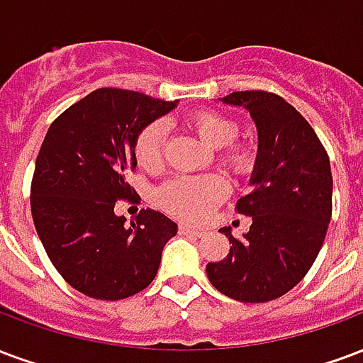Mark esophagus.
I'll use <instances>...</instances> for the list:
<instances>
[{
  "label": "esophagus",
  "mask_w": 363,
  "mask_h": 363,
  "mask_svg": "<svg viewBox=\"0 0 363 363\" xmlns=\"http://www.w3.org/2000/svg\"><path fill=\"white\" fill-rule=\"evenodd\" d=\"M182 235H190V236H202L203 230L202 229H196V227H190V225H181L179 227Z\"/></svg>",
  "instance_id": "esophagus-1"
}]
</instances>
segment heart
Here are the masks:
<instances>
[{"instance_id": "heart-1", "label": "heart", "mask_w": 363, "mask_h": 363, "mask_svg": "<svg viewBox=\"0 0 363 363\" xmlns=\"http://www.w3.org/2000/svg\"><path fill=\"white\" fill-rule=\"evenodd\" d=\"M190 125L198 136L213 150H223V165L233 174H248L254 169L256 154L246 146H233L238 136V125L227 115L202 109L190 117ZM167 127L154 121L142 128L134 142V155L144 169H157L163 161ZM227 196V184L217 174L177 177L157 190V203L171 216L186 221L202 219L209 209Z\"/></svg>"}]
</instances>
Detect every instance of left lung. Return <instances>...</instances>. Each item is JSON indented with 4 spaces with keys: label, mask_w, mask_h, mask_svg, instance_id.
Returning <instances> with one entry per match:
<instances>
[{
    "label": "left lung",
    "mask_w": 363,
    "mask_h": 363,
    "mask_svg": "<svg viewBox=\"0 0 363 363\" xmlns=\"http://www.w3.org/2000/svg\"><path fill=\"white\" fill-rule=\"evenodd\" d=\"M221 101L244 107L257 128L252 190L236 202L252 225L242 238L223 227L233 246L206 273L225 296L269 302L304 279L323 246L333 208L331 165L310 123L277 94L233 92Z\"/></svg>",
    "instance_id": "1"
}]
</instances>
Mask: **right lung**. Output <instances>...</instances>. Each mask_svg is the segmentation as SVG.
Returning <instances> with one entry per match:
<instances>
[{
    "mask_svg": "<svg viewBox=\"0 0 363 363\" xmlns=\"http://www.w3.org/2000/svg\"><path fill=\"white\" fill-rule=\"evenodd\" d=\"M177 101L119 88H99L53 121L36 157L30 208L53 267L72 289L121 300L146 289L177 223L142 209L125 225L115 202L127 198L136 167L134 142Z\"/></svg>",
    "mask_w": 363,
    "mask_h": 363,
    "instance_id": "right-lung-1",
    "label": "right lung"
}]
</instances>
